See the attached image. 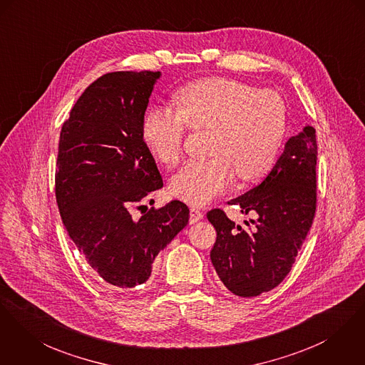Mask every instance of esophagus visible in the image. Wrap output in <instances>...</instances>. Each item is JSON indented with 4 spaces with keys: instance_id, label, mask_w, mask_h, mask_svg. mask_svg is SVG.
<instances>
[{
    "instance_id": "34e87169",
    "label": "esophagus",
    "mask_w": 365,
    "mask_h": 365,
    "mask_svg": "<svg viewBox=\"0 0 365 365\" xmlns=\"http://www.w3.org/2000/svg\"><path fill=\"white\" fill-rule=\"evenodd\" d=\"M204 218V214L198 210V208H190V224H195V222H198V221H201Z\"/></svg>"
}]
</instances>
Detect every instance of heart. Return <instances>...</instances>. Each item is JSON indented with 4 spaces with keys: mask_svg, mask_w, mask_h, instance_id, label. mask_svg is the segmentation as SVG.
<instances>
[{
    "mask_svg": "<svg viewBox=\"0 0 365 365\" xmlns=\"http://www.w3.org/2000/svg\"><path fill=\"white\" fill-rule=\"evenodd\" d=\"M176 108L157 106L143 120V138L164 165L182 154L187 126L211 129L205 160L186 163L170 179V193L202 205L225 193L236 175L254 182L274 167L287 130V110L272 90H257L227 78H205L176 93Z\"/></svg>",
    "mask_w": 365,
    "mask_h": 365,
    "instance_id": "obj_1",
    "label": "heart"
}]
</instances>
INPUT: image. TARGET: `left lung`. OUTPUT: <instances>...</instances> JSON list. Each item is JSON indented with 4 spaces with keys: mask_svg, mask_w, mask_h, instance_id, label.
Listing matches in <instances>:
<instances>
[{
    "mask_svg": "<svg viewBox=\"0 0 365 365\" xmlns=\"http://www.w3.org/2000/svg\"><path fill=\"white\" fill-rule=\"evenodd\" d=\"M317 154L315 129L307 125L287 140L258 186L230 200L240 205L242 214L254 217L252 232L235 225L220 208L208 211L207 218L217 230L211 261L236 296L268 292L290 272L315 214Z\"/></svg>",
    "mask_w": 365,
    "mask_h": 365,
    "instance_id": "left-lung-1",
    "label": "left lung"
}]
</instances>
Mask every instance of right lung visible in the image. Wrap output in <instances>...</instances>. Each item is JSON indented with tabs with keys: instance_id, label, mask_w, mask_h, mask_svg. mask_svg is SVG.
I'll use <instances>...</instances> for the list:
<instances>
[{
	"instance_id": "obj_1",
	"label": "right lung",
	"mask_w": 365,
	"mask_h": 365,
	"mask_svg": "<svg viewBox=\"0 0 365 365\" xmlns=\"http://www.w3.org/2000/svg\"><path fill=\"white\" fill-rule=\"evenodd\" d=\"M161 72H111L90 84L62 125L56 196L69 237L113 287L147 281L158 252L189 222L172 200L139 220L130 208L164 186L143 120ZM144 207V205H140Z\"/></svg>"
}]
</instances>
